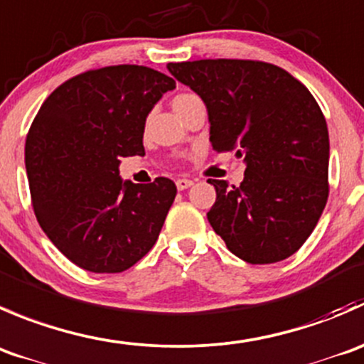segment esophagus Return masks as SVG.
Returning <instances> with one entry per match:
<instances>
[{"instance_id":"esophagus-1","label":"esophagus","mask_w":364,"mask_h":364,"mask_svg":"<svg viewBox=\"0 0 364 364\" xmlns=\"http://www.w3.org/2000/svg\"><path fill=\"white\" fill-rule=\"evenodd\" d=\"M175 183H177L178 191H183V189H189V187L193 186V181H189V178H178Z\"/></svg>"}]
</instances>
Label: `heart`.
<instances>
[{
	"label": "heart",
	"mask_w": 364,
	"mask_h": 364,
	"mask_svg": "<svg viewBox=\"0 0 364 364\" xmlns=\"http://www.w3.org/2000/svg\"><path fill=\"white\" fill-rule=\"evenodd\" d=\"M198 97L193 95V93H181V95H177L173 99V109H181V107L187 106L189 102H193V100H196Z\"/></svg>",
	"instance_id": "b5f03b06"
}]
</instances>
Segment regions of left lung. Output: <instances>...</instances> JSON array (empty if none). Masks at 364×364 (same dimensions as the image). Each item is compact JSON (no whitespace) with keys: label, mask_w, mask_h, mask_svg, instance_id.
I'll return each instance as SVG.
<instances>
[{"label":"left lung","mask_w":364,"mask_h":364,"mask_svg":"<svg viewBox=\"0 0 364 364\" xmlns=\"http://www.w3.org/2000/svg\"><path fill=\"white\" fill-rule=\"evenodd\" d=\"M207 107L212 149L235 152L244 182L215 187L207 219L226 247L247 264L296 253L327 201L329 132L303 82L276 65L250 60L168 63Z\"/></svg>","instance_id":"1"}]
</instances>
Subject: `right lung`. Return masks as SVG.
<instances>
[{
	"instance_id": "obj_1",
	"label": "right lung",
	"mask_w": 364,
	"mask_h": 364,
	"mask_svg": "<svg viewBox=\"0 0 364 364\" xmlns=\"http://www.w3.org/2000/svg\"><path fill=\"white\" fill-rule=\"evenodd\" d=\"M175 85L139 65L88 70L58 86L31 124L24 161L35 215L85 271H125L159 237L177 187L124 181L118 166L145 154L146 117Z\"/></svg>"
}]
</instances>
